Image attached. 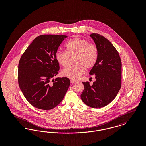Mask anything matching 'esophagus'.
Wrapping results in <instances>:
<instances>
[{
	"mask_svg": "<svg viewBox=\"0 0 146 146\" xmlns=\"http://www.w3.org/2000/svg\"><path fill=\"white\" fill-rule=\"evenodd\" d=\"M76 82V80H73V79H71L70 80V83L72 84L74 83H75Z\"/></svg>",
	"mask_w": 146,
	"mask_h": 146,
	"instance_id": "34e87169",
	"label": "esophagus"
}]
</instances>
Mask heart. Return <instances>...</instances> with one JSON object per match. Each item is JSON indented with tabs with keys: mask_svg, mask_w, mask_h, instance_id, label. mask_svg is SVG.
I'll list each match as a JSON object with an SVG mask.
<instances>
[{
	"mask_svg": "<svg viewBox=\"0 0 146 146\" xmlns=\"http://www.w3.org/2000/svg\"><path fill=\"white\" fill-rule=\"evenodd\" d=\"M66 52L58 50L55 54V59L58 63L66 67L70 61V57H74L75 65L70 66L62 70L63 76L71 79H77L86 69L93 68L97 62L98 49L97 46L87 40L74 38L66 44Z\"/></svg>",
	"mask_w": 146,
	"mask_h": 146,
	"instance_id": "b5f03b06",
	"label": "heart"
}]
</instances>
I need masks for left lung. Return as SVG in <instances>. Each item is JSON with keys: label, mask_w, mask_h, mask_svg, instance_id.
I'll return each instance as SVG.
<instances>
[{"label": "left lung", "mask_w": 146, "mask_h": 146, "mask_svg": "<svg viewBox=\"0 0 146 146\" xmlns=\"http://www.w3.org/2000/svg\"><path fill=\"white\" fill-rule=\"evenodd\" d=\"M90 36L98 49L97 62L89 73L96 81L92 85L82 82L84 89L80 97L85 104L97 108L110 104L120 89L121 62L118 51L108 39L97 33Z\"/></svg>", "instance_id": "obj_1"}]
</instances>
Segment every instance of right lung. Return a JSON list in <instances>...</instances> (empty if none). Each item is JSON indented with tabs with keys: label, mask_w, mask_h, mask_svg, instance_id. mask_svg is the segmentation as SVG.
<instances>
[{
	"label": "right lung",
	"mask_w": 146,
	"mask_h": 146,
	"mask_svg": "<svg viewBox=\"0 0 146 146\" xmlns=\"http://www.w3.org/2000/svg\"><path fill=\"white\" fill-rule=\"evenodd\" d=\"M64 35H41L35 38L21 57L18 82L24 96L35 107L50 110L62 101L70 86L67 77L50 80L60 70L55 59Z\"/></svg>",
	"instance_id": "1"
}]
</instances>
